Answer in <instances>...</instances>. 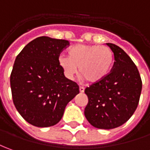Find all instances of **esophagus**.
Returning a JSON list of instances; mask_svg holds the SVG:
<instances>
[{
	"label": "esophagus",
	"mask_w": 150,
	"mask_h": 150,
	"mask_svg": "<svg viewBox=\"0 0 150 150\" xmlns=\"http://www.w3.org/2000/svg\"><path fill=\"white\" fill-rule=\"evenodd\" d=\"M79 91H80V92L81 93H83L84 92V91H85V88H84L83 86H80V87H79Z\"/></svg>",
	"instance_id": "obj_1"
}]
</instances>
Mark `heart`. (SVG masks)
I'll use <instances>...</instances> for the list:
<instances>
[{
    "instance_id": "1",
    "label": "heart",
    "mask_w": 150,
    "mask_h": 150,
    "mask_svg": "<svg viewBox=\"0 0 150 150\" xmlns=\"http://www.w3.org/2000/svg\"><path fill=\"white\" fill-rule=\"evenodd\" d=\"M68 55L59 58V64L65 76L72 78L79 68V74L92 84L104 80L114 63L112 50L104 45H76L69 49Z\"/></svg>"
}]
</instances>
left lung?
<instances>
[{"label":"left lung","instance_id":"8db88e82","mask_svg":"<svg viewBox=\"0 0 150 150\" xmlns=\"http://www.w3.org/2000/svg\"><path fill=\"white\" fill-rule=\"evenodd\" d=\"M114 54V64L104 80L85 89L88 97L84 114L93 127L116 128L133 115L139 104L142 81L137 67L119 46L106 43Z\"/></svg>","mask_w":150,"mask_h":150}]
</instances>
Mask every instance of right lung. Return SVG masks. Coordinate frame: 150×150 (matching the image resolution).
<instances>
[{"mask_svg":"<svg viewBox=\"0 0 150 150\" xmlns=\"http://www.w3.org/2000/svg\"><path fill=\"white\" fill-rule=\"evenodd\" d=\"M69 41L40 37L24 46L10 74L13 102L28 123L38 127L57 124L65 107L79 93L76 82L65 77L59 64Z\"/></svg>","mask_w":150,"mask_h":150,"instance_id":"right-lung-1","label":"right lung"}]
</instances>
